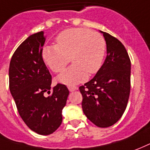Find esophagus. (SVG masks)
<instances>
[{
    "mask_svg": "<svg viewBox=\"0 0 150 150\" xmlns=\"http://www.w3.org/2000/svg\"><path fill=\"white\" fill-rule=\"evenodd\" d=\"M68 88H69V90L70 92H73V91H75L77 89V87L76 86H68Z\"/></svg>",
    "mask_w": 150,
    "mask_h": 150,
    "instance_id": "1",
    "label": "esophagus"
}]
</instances>
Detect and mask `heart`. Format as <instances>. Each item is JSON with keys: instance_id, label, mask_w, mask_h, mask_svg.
<instances>
[{"instance_id": "obj_1", "label": "heart", "mask_w": 150, "mask_h": 150, "mask_svg": "<svg viewBox=\"0 0 150 150\" xmlns=\"http://www.w3.org/2000/svg\"><path fill=\"white\" fill-rule=\"evenodd\" d=\"M57 45L45 46L42 57L54 73H62L71 62L74 64L58 76L60 82L75 85L95 74L102 67L106 52V41L102 35L90 29L74 28L57 37Z\"/></svg>"}]
</instances>
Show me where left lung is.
Returning <instances> with one entry per match:
<instances>
[{
    "label": "left lung",
    "mask_w": 150,
    "mask_h": 150,
    "mask_svg": "<svg viewBox=\"0 0 150 150\" xmlns=\"http://www.w3.org/2000/svg\"><path fill=\"white\" fill-rule=\"evenodd\" d=\"M106 41L107 57L92 80L79 87L82 110L95 125L110 127L123 115L130 93L131 62L123 44L100 31Z\"/></svg>",
    "instance_id": "8db88e82"
}]
</instances>
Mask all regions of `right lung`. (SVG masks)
<instances>
[{"label": "right lung", "instance_id": "add662e5", "mask_svg": "<svg viewBox=\"0 0 150 150\" xmlns=\"http://www.w3.org/2000/svg\"><path fill=\"white\" fill-rule=\"evenodd\" d=\"M45 41L42 31L29 36L14 52L8 69L9 89L20 116L40 135L51 134L61 125L69 93L59 83L51 92L52 76L42 57Z\"/></svg>", "mask_w": 150, "mask_h": 150}]
</instances>
